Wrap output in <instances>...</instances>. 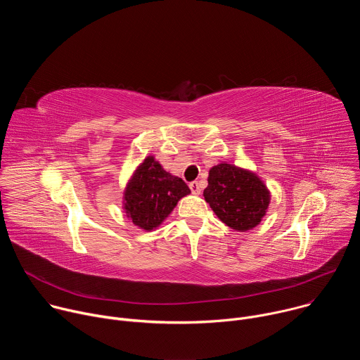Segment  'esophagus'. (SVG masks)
<instances>
[{
	"instance_id": "1",
	"label": "esophagus",
	"mask_w": 360,
	"mask_h": 360,
	"mask_svg": "<svg viewBox=\"0 0 360 360\" xmlns=\"http://www.w3.org/2000/svg\"><path fill=\"white\" fill-rule=\"evenodd\" d=\"M189 188H191V191H192V193L193 195H199L200 193V185H199V182L198 181H193V182H191L189 184Z\"/></svg>"
}]
</instances>
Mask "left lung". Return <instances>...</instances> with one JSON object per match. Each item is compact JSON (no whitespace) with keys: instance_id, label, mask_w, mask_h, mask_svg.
Segmentation results:
<instances>
[{"instance_id":"8db88e82","label":"left lung","mask_w":360,"mask_h":360,"mask_svg":"<svg viewBox=\"0 0 360 360\" xmlns=\"http://www.w3.org/2000/svg\"><path fill=\"white\" fill-rule=\"evenodd\" d=\"M203 196L215 215L238 232L258 226L271 203V192L258 175L226 162L210 169Z\"/></svg>"}]
</instances>
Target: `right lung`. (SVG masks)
<instances>
[{"label": "right lung", "mask_w": 360, "mask_h": 360, "mask_svg": "<svg viewBox=\"0 0 360 360\" xmlns=\"http://www.w3.org/2000/svg\"><path fill=\"white\" fill-rule=\"evenodd\" d=\"M191 189L178 176L167 172L153 155L134 171L124 189L122 205L128 219L142 231L157 229Z\"/></svg>", "instance_id": "add662e5"}]
</instances>
